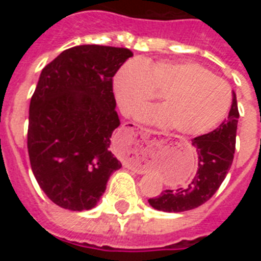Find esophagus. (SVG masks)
<instances>
[{"label":"esophagus","mask_w":261,"mask_h":261,"mask_svg":"<svg viewBox=\"0 0 261 261\" xmlns=\"http://www.w3.org/2000/svg\"><path fill=\"white\" fill-rule=\"evenodd\" d=\"M140 133H141V136H144V137H147V136H150L151 133H158V132H155V130L149 128H141L140 129Z\"/></svg>","instance_id":"34e87169"}]
</instances>
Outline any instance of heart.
Wrapping results in <instances>:
<instances>
[{
	"label": "heart",
	"mask_w": 261,
	"mask_h": 261,
	"mask_svg": "<svg viewBox=\"0 0 261 261\" xmlns=\"http://www.w3.org/2000/svg\"><path fill=\"white\" fill-rule=\"evenodd\" d=\"M120 108L133 116L161 94L163 105L138 115L145 123L171 126L183 136L208 133L225 119L231 105V90L200 64L191 61H130L114 78Z\"/></svg>",
	"instance_id": "1"
}]
</instances>
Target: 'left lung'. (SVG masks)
I'll use <instances>...</instances> for the list:
<instances>
[{"label":"left lung","instance_id":"left-lung-1","mask_svg":"<svg viewBox=\"0 0 261 261\" xmlns=\"http://www.w3.org/2000/svg\"><path fill=\"white\" fill-rule=\"evenodd\" d=\"M238 119L237 95L232 93L229 117L217 129L192 140L199 155V168L192 181L175 191L166 190L158 197L149 199V204L154 209L177 213L197 208L211 199L231 167Z\"/></svg>","mask_w":261,"mask_h":261}]
</instances>
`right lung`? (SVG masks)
<instances>
[{"label": "right lung", "instance_id": "right-lung-1", "mask_svg": "<svg viewBox=\"0 0 261 261\" xmlns=\"http://www.w3.org/2000/svg\"><path fill=\"white\" fill-rule=\"evenodd\" d=\"M132 56L128 48L77 45L41 70L30 103L27 149L36 181L61 208H94L121 167L110 150L120 125L114 75Z\"/></svg>", "mask_w": 261, "mask_h": 261}]
</instances>
